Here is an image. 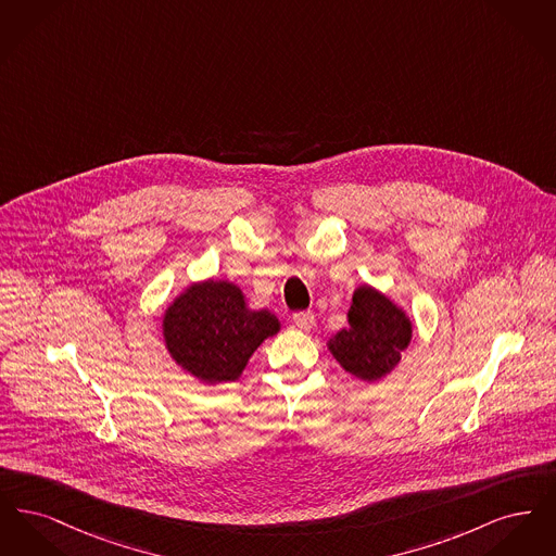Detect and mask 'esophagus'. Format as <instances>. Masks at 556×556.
Returning <instances> with one entry per match:
<instances>
[{
	"label": "esophagus",
	"mask_w": 556,
	"mask_h": 556,
	"mask_svg": "<svg viewBox=\"0 0 556 556\" xmlns=\"http://www.w3.org/2000/svg\"><path fill=\"white\" fill-rule=\"evenodd\" d=\"M293 325L300 329V331H311L315 327V315L308 313V311H302V313H293Z\"/></svg>",
	"instance_id": "1"
}]
</instances>
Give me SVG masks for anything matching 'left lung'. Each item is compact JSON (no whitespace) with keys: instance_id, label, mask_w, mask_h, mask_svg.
<instances>
[{"instance_id":"1","label":"left lung","mask_w":556,"mask_h":556,"mask_svg":"<svg viewBox=\"0 0 556 556\" xmlns=\"http://www.w3.org/2000/svg\"><path fill=\"white\" fill-rule=\"evenodd\" d=\"M348 323V329L329 340V350L348 372L363 381H377L394 369L413 336L406 315L369 286L354 291Z\"/></svg>"}]
</instances>
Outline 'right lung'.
<instances>
[{
	"label": "right lung",
	"instance_id": "right-lung-1",
	"mask_svg": "<svg viewBox=\"0 0 556 556\" xmlns=\"http://www.w3.org/2000/svg\"><path fill=\"white\" fill-rule=\"evenodd\" d=\"M279 331L268 311H248L229 281H206L181 293L164 315L170 356L206 383L233 381L254 350Z\"/></svg>",
	"mask_w": 556,
	"mask_h": 556
}]
</instances>
